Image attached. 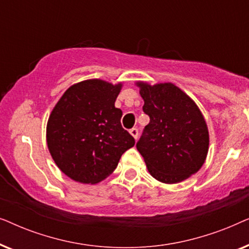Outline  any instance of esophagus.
I'll use <instances>...</instances> for the list:
<instances>
[{"label":"esophagus","mask_w":249,"mask_h":249,"mask_svg":"<svg viewBox=\"0 0 249 249\" xmlns=\"http://www.w3.org/2000/svg\"><path fill=\"white\" fill-rule=\"evenodd\" d=\"M130 135L132 136V137H134L135 139H137L138 138V129H136V128H132V129H130Z\"/></svg>","instance_id":"esophagus-1"}]
</instances>
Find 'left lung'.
I'll return each mask as SVG.
<instances>
[{"mask_svg": "<svg viewBox=\"0 0 249 249\" xmlns=\"http://www.w3.org/2000/svg\"><path fill=\"white\" fill-rule=\"evenodd\" d=\"M149 124L137 149L153 178L178 183L205 163L210 135L205 118L195 101L172 83L151 85L136 81Z\"/></svg>", "mask_w": 249, "mask_h": 249, "instance_id": "8db88e82", "label": "left lung"}]
</instances>
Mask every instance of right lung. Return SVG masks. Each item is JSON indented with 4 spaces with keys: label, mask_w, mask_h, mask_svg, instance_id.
<instances>
[{
    "label": "right lung",
    "mask_w": 249,
    "mask_h": 249,
    "mask_svg": "<svg viewBox=\"0 0 249 249\" xmlns=\"http://www.w3.org/2000/svg\"><path fill=\"white\" fill-rule=\"evenodd\" d=\"M122 83L87 79L64 91L46 124L50 154L73 181L95 185L117 168L121 155L135 145L122 128V111L114 107Z\"/></svg>",
    "instance_id": "add662e5"
}]
</instances>
